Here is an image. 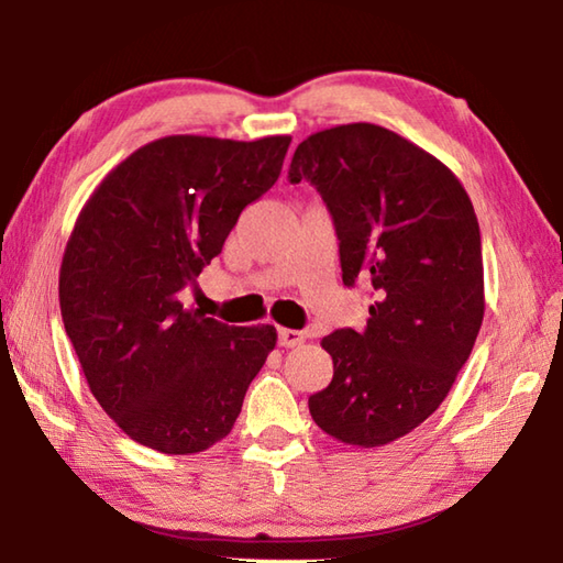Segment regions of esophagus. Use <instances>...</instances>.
Wrapping results in <instances>:
<instances>
[{
  "label": "esophagus",
  "instance_id": "esophagus-1",
  "mask_svg": "<svg viewBox=\"0 0 563 563\" xmlns=\"http://www.w3.org/2000/svg\"><path fill=\"white\" fill-rule=\"evenodd\" d=\"M278 342L283 347H298L305 342V335L300 330H290V328H280L278 330Z\"/></svg>",
  "mask_w": 563,
  "mask_h": 563
}]
</instances>
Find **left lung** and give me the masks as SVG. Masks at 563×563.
<instances>
[{
  "mask_svg": "<svg viewBox=\"0 0 563 563\" xmlns=\"http://www.w3.org/2000/svg\"><path fill=\"white\" fill-rule=\"evenodd\" d=\"M290 184L316 186L335 223L342 283H367V328L322 338L332 383L310 395L322 432L383 446L444 402L484 318L474 206L442 161L375 123L312 133Z\"/></svg>",
  "mask_w": 563,
  "mask_h": 563,
  "instance_id": "left-lung-1",
  "label": "left lung"
}]
</instances>
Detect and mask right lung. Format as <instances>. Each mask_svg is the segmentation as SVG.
<instances>
[{
  "mask_svg": "<svg viewBox=\"0 0 563 563\" xmlns=\"http://www.w3.org/2000/svg\"><path fill=\"white\" fill-rule=\"evenodd\" d=\"M290 136H166L121 161L81 208L59 273L62 320L91 395L133 442L196 454L221 442L275 347L180 292L280 176Z\"/></svg>",
  "mask_w": 563,
  "mask_h": 563,
  "instance_id": "obj_1",
  "label": "right lung"
}]
</instances>
